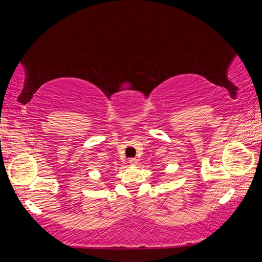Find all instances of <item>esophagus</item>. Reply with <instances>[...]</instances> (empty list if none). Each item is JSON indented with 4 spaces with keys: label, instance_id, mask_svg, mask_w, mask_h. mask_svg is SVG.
I'll return each mask as SVG.
<instances>
[{
    "label": "esophagus",
    "instance_id": "1",
    "mask_svg": "<svg viewBox=\"0 0 262 262\" xmlns=\"http://www.w3.org/2000/svg\"><path fill=\"white\" fill-rule=\"evenodd\" d=\"M129 163L131 165H137L138 164V160H137L136 157H132V158H130V160H129Z\"/></svg>",
    "mask_w": 262,
    "mask_h": 262
}]
</instances>
